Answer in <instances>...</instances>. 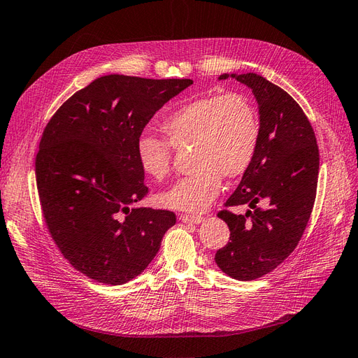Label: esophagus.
<instances>
[{"label": "esophagus", "instance_id": "esophagus-1", "mask_svg": "<svg viewBox=\"0 0 358 358\" xmlns=\"http://www.w3.org/2000/svg\"><path fill=\"white\" fill-rule=\"evenodd\" d=\"M180 220L183 223H192V224H198L204 220L203 216H195V214H180Z\"/></svg>", "mask_w": 358, "mask_h": 358}]
</instances>
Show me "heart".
Masks as SVG:
<instances>
[{
    "mask_svg": "<svg viewBox=\"0 0 358 358\" xmlns=\"http://www.w3.org/2000/svg\"><path fill=\"white\" fill-rule=\"evenodd\" d=\"M164 138L141 134L136 159L144 173L163 180L171 170L173 148L192 147L189 175L157 195L164 208L201 213L222 189L223 176L236 179L251 167L260 144V114L244 92L208 94L182 103L160 123Z\"/></svg>",
    "mask_w": 358,
    "mask_h": 358,
    "instance_id": "1",
    "label": "heart"
}]
</instances>
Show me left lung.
Instances as JSON below:
<instances>
[{
    "mask_svg": "<svg viewBox=\"0 0 358 358\" xmlns=\"http://www.w3.org/2000/svg\"><path fill=\"white\" fill-rule=\"evenodd\" d=\"M231 76L252 90L262 135L251 167L224 203L252 210L219 211L231 238L214 260L231 278L252 280L287 260L306 231L316 199L319 147L303 108L287 91L257 73ZM227 78L224 73L219 79ZM260 201L266 209L256 207Z\"/></svg>",
    "mask_w": 358,
    "mask_h": 358,
    "instance_id": "1",
    "label": "left lung"
}]
</instances>
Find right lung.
Masks as SVG:
<instances>
[{"instance_id": "obj_1", "label": "right lung", "mask_w": 358, "mask_h": 358, "mask_svg": "<svg viewBox=\"0 0 358 358\" xmlns=\"http://www.w3.org/2000/svg\"><path fill=\"white\" fill-rule=\"evenodd\" d=\"M189 85L101 76L47 123L35 160L42 216L64 259L90 279L132 280L176 223L173 211L129 208L148 194L135 145L155 111Z\"/></svg>"}]
</instances>
